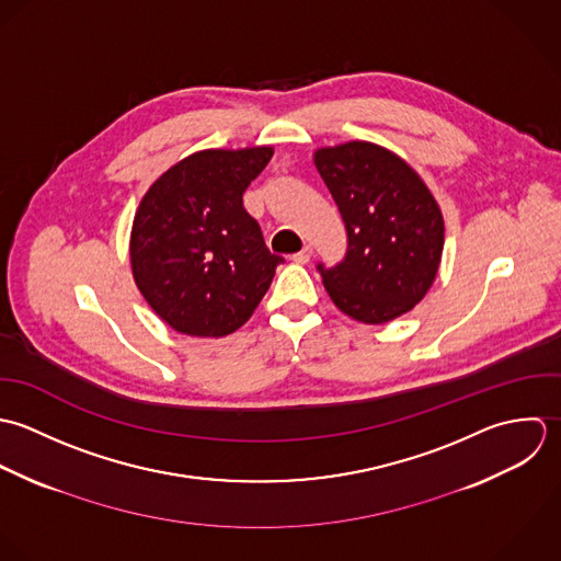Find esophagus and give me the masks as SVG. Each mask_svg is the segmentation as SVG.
Returning <instances> with one entry per match:
<instances>
[{"mask_svg": "<svg viewBox=\"0 0 561 561\" xmlns=\"http://www.w3.org/2000/svg\"><path fill=\"white\" fill-rule=\"evenodd\" d=\"M310 257H312V247H310V244H306L299 253H295V255H293V260H295L297 264H308V262H310Z\"/></svg>", "mask_w": 561, "mask_h": 561, "instance_id": "obj_1", "label": "esophagus"}]
</instances>
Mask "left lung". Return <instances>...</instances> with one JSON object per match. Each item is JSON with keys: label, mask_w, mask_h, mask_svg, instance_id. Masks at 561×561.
<instances>
[{"label": "left lung", "mask_w": 561, "mask_h": 561, "mask_svg": "<svg viewBox=\"0 0 561 561\" xmlns=\"http://www.w3.org/2000/svg\"><path fill=\"white\" fill-rule=\"evenodd\" d=\"M314 164L346 229L336 266L317 264L337 308L368 325L410 312L432 288L443 244V213L419 178L392 151L353 140L319 149Z\"/></svg>", "instance_id": "8db88e82"}]
</instances>
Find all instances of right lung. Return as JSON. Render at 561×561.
<instances>
[{
    "label": "right lung",
    "mask_w": 561,
    "mask_h": 561,
    "mask_svg": "<svg viewBox=\"0 0 561 561\" xmlns=\"http://www.w3.org/2000/svg\"><path fill=\"white\" fill-rule=\"evenodd\" d=\"M271 158V147L206 149L171 167L142 197L131 225V273L175 332L227 336L266 295L284 257L268 251L242 193Z\"/></svg>",
    "instance_id": "obj_1"
}]
</instances>
